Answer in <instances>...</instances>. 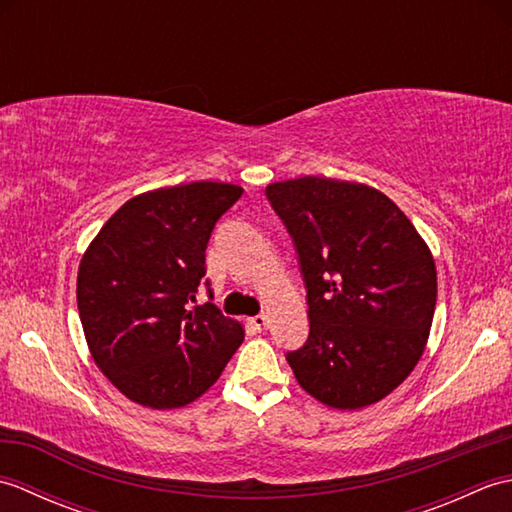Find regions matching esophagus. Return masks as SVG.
Listing matches in <instances>:
<instances>
[{"instance_id": "1", "label": "esophagus", "mask_w": 512, "mask_h": 512, "mask_svg": "<svg viewBox=\"0 0 512 512\" xmlns=\"http://www.w3.org/2000/svg\"><path fill=\"white\" fill-rule=\"evenodd\" d=\"M250 325H253L255 330L262 332V330L268 328V317H266V314H257V317L250 319Z\"/></svg>"}]
</instances>
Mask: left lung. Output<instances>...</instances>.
Returning a JSON list of instances; mask_svg holds the SVG:
<instances>
[{
    "label": "left lung",
    "mask_w": 512,
    "mask_h": 512,
    "mask_svg": "<svg viewBox=\"0 0 512 512\" xmlns=\"http://www.w3.org/2000/svg\"><path fill=\"white\" fill-rule=\"evenodd\" d=\"M266 195L295 239L310 334L286 358L323 405L354 411L389 396L427 347L436 262L385 193L321 176L273 182Z\"/></svg>",
    "instance_id": "1"
}]
</instances>
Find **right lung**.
I'll list each match as a JSON object with an SVG mask.
<instances>
[{
  "label": "right lung",
  "mask_w": 512,
  "mask_h": 512,
  "mask_svg": "<svg viewBox=\"0 0 512 512\" xmlns=\"http://www.w3.org/2000/svg\"><path fill=\"white\" fill-rule=\"evenodd\" d=\"M242 193L237 184L202 180L134 195L83 253L76 306L85 341L132 402L189 405L242 345L244 325L213 303L189 310L213 226Z\"/></svg>",
  "instance_id": "obj_1"
}]
</instances>
